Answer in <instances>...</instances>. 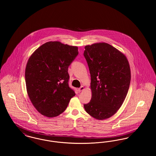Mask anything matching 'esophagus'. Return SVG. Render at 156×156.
I'll use <instances>...</instances> for the list:
<instances>
[{
	"label": "esophagus",
	"mask_w": 156,
	"mask_h": 156,
	"mask_svg": "<svg viewBox=\"0 0 156 156\" xmlns=\"http://www.w3.org/2000/svg\"><path fill=\"white\" fill-rule=\"evenodd\" d=\"M84 90V87H83V86H82V87H80L79 89H78V91H79V92H80V91H83V90Z\"/></svg>",
	"instance_id": "34e87169"
}]
</instances>
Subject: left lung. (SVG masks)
<instances>
[{
    "label": "left lung",
    "instance_id": "8db88e82",
    "mask_svg": "<svg viewBox=\"0 0 156 156\" xmlns=\"http://www.w3.org/2000/svg\"><path fill=\"white\" fill-rule=\"evenodd\" d=\"M84 49L91 98L84 107L93 117L105 120L115 115L127 96L131 80L129 63L123 53L106 43L87 45Z\"/></svg>",
    "mask_w": 156,
    "mask_h": 156
}]
</instances>
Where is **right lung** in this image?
<instances>
[{
	"label": "right lung",
	"instance_id": "obj_1",
	"mask_svg": "<svg viewBox=\"0 0 156 156\" xmlns=\"http://www.w3.org/2000/svg\"><path fill=\"white\" fill-rule=\"evenodd\" d=\"M78 54L77 46L48 41L29 58L25 70L26 90L41 115L48 117L60 115L75 96L68 84V67Z\"/></svg>",
	"mask_w": 156,
	"mask_h": 156
}]
</instances>
